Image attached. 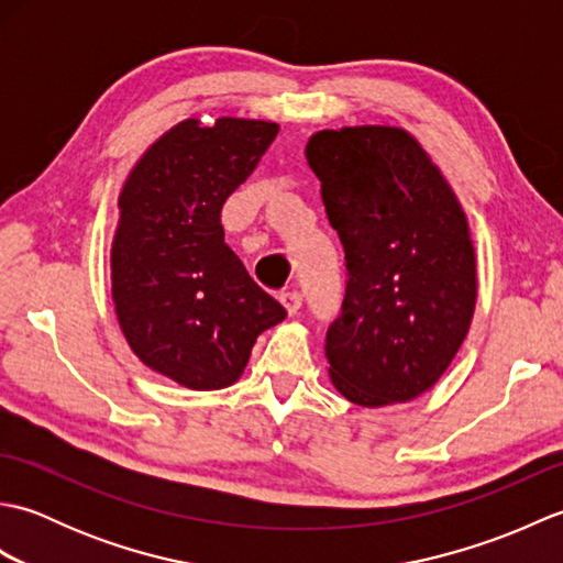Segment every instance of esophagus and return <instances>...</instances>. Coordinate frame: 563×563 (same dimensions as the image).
Wrapping results in <instances>:
<instances>
[{
  "label": "esophagus",
  "instance_id": "obj_1",
  "mask_svg": "<svg viewBox=\"0 0 563 563\" xmlns=\"http://www.w3.org/2000/svg\"><path fill=\"white\" fill-rule=\"evenodd\" d=\"M280 302H283V307H285V312H288L290 317H295L297 312H300V307H302V295L300 292H283L280 295Z\"/></svg>",
  "mask_w": 563,
  "mask_h": 563
}]
</instances>
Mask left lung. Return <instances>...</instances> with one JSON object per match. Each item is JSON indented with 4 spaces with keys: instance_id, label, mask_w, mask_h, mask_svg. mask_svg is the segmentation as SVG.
I'll return each instance as SVG.
<instances>
[{
    "instance_id": "left-lung-1",
    "label": "left lung",
    "mask_w": 563,
    "mask_h": 563,
    "mask_svg": "<svg viewBox=\"0 0 563 563\" xmlns=\"http://www.w3.org/2000/svg\"><path fill=\"white\" fill-rule=\"evenodd\" d=\"M305 154L349 271L327 331L329 377L365 409L413 401L445 375L472 327L479 283L466 212L399 125L319 130Z\"/></svg>"
}]
</instances>
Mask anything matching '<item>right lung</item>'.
<instances>
[{"instance_id":"obj_1","label":"right lung","mask_w":563,"mask_h":563,"mask_svg":"<svg viewBox=\"0 0 563 563\" xmlns=\"http://www.w3.org/2000/svg\"><path fill=\"white\" fill-rule=\"evenodd\" d=\"M278 135L263 118L172 125L130 169L118 196L111 297L142 365L194 391L244 375L256 339L285 309L224 244L220 212Z\"/></svg>"}]
</instances>
